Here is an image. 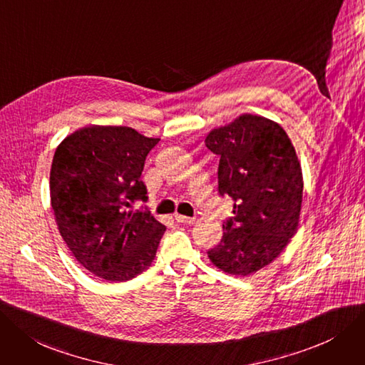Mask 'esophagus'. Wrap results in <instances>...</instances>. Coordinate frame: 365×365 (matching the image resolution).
Instances as JSON below:
<instances>
[{
    "label": "esophagus",
    "mask_w": 365,
    "mask_h": 365,
    "mask_svg": "<svg viewBox=\"0 0 365 365\" xmlns=\"http://www.w3.org/2000/svg\"><path fill=\"white\" fill-rule=\"evenodd\" d=\"M175 220H177L178 223H195L193 217H187L182 214H175Z\"/></svg>",
    "instance_id": "obj_1"
}]
</instances>
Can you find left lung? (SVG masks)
<instances>
[{
  "label": "left lung",
  "instance_id": "1",
  "mask_svg": "<svg viewBox=\"0 0 365 365\" xmlns=\"http://www.w3.org/2000/svg\"><path fill=\"white\" fill-rule=\"evenodd\" d=\"M205 145L220 155L218 192L235 202L208 257L227 274H255L280 256L298 229L304 181L295 147L279 123L252 113L211 130Z\"/></svg>",
  "mask_w": 365,
  "mask_h": 365
}]
</instances>
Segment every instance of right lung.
Returning a JSON list of instances; mask_svg holds the SVG:
<instances>
[{
	"instance_id": "1",
	"label": "right lung",
	"mask_w": 365,
	"mask_h": 365,
	"mask_svg": "<svg viewBox=\"0 0 365 365\" xmlns=\"http://www.w3.org/2000/svg\"><path fill=\"white\" fill-rule=\"evenodd\" d=\"M132 127L86 125L58 145L51 166V205L64 242L79 264L112 283L148 269L166 226L132 211L147 200L145 158L158 143Z\"/></svg>"
}]
</instances>
